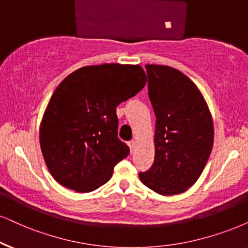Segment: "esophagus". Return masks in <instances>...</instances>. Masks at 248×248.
<instances>
[{"instance_id": "34e87169", "label": "esophagus", "mask_w": 248, "mask_h": 248, "mask_svg": "<svg viewBox=\"0 0 248 248\" xmlns=\"http://www.w3.org/2000/svg\"><path fill=\"white\" fill-rule=\"evenodd\" d=\"M128 146H129L130 152H133L135 147H136V142H135V140H130V142H128Z\"/></svg>"}]
</instances>
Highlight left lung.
<instances>
[{"label":"left lung","instance_id":"8db88e82","mask_svg":"<svg viewBox=\"0 0 248 248\" xmlns=\"http://www.w3.org/2000/svg\"><path fill=\"white\" fill-rule=\"evenodd\" d=\"M155 114V162L140 173L144 186L162 196L184 192L202 175L214 142L211 111L198 87L166 65H145Z\"/></svg>","mask_w":248,"mask_h":248}]
</instances>
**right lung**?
Returning a JSON list of instances; mask_svg holds the SVG:
<instances>
[{
    "label": "right lung",
    "instance_id": "obj_1",
    "mask_svg": "<svg viewBox=\"0 0 248 248\" xmlns=\"http://www.w3.org/2000/svg\"><path fill=\"white\" fill-rule=\"evenodd\" d=\"M140 65H90L74 71L52 93L40 124V146L62 186L90 192L105 184L129 155L118 139L117 106L143 89Z\"/></svg>",
    "mask_w": 248,
    "mask_h": 248
}]
</instances>
